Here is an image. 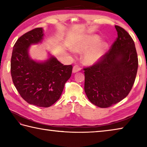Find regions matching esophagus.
I'll return each mask as SVG.
<instances>
[{
    "label": "esophagus",
    "instance_id": "34e87169",
    "mask_svg": "<svg viewBox=\"0 0 147 147\" xmlns=\"http://www.w3.org/2000/svg\"><path fill=\"white\" fill-rule=\"evenodd\" d=\"M80 71V67L78 65H74L73 68V73H78Z\"/></svg>",
    "mask_w": 147,
    "mask_h": 147
}]
</instances>
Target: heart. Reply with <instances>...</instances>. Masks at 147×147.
<instances>
[{
  "label": "heart",
  "mask_w": 147,
  "mask_h": 147,
  "mask_svg": "<svg viewBox=\"0 0 147 147\" xmlns=\"http://www.w3.org/2000/svg\"><path fill=\"white\" fill-rule=\"evenodd\" d=\"M72 50L76 53H83V62L87 65L97 63L105 56L108 49V44L100 41L97 35L88 36L81 38L72 46Z\"/></svg>",
  "instance_id": "obj_1"
}]
</instances>
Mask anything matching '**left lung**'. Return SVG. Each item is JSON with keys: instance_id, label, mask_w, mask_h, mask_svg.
Segmentation results:
<instances>
[{"instance_id": "left-lung-1", "label": "left lung", "mask_w": 147, "mask_h": 147, "mask_svg": "<svg viewBox=\"0 0 147 147\" xmlns=\"http://www.w3.org/2000/svg\"><path fill=\"white\" fill-rule=\"evenodd\" d=\"M117 39L98 63L84 69V91L100 108L119 102L130 93L138 68L135 43L127 32L115 26Z\"/></svg>"}]
</instances>
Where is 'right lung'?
<instances>
[{
  "instance_id": "obj_1",
  "label": "right lung",
  "mask_w": 147,
  "mask_h": 147,
  "mask_svg": "<svg viewBox=\"0 0 147 147\" xmlns=\"http://www.w3.org/2000/svg\"><path fill=\"white\" fill-rule=\"evenodd\" d=\"M43 28H35L17 39L12 51L11 74L15 87L24 100L47 108L60 97L73 67L63 65L50 53L44 61L31 58L30 46L43 42Z\"/></svg>"
}]
</instances>
